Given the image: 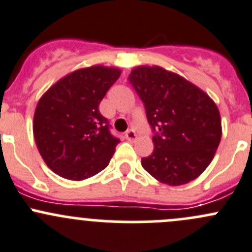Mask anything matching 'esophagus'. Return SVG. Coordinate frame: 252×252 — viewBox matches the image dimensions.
Listing matches in <instances>:
<instances>
[{
  "mask_svg": "<svg viewBox=\"0 0 252 252\" xmlns=\"http://www.w3.org/2000/svg\"><path fill=\"white\" fill-rule=\"evenodd\" d=\"M126 140L134 141L136 138H138V135H136V133L134 129H129V130L126 131Z\"/></svg>",
  "mask_w": 252,
  "mask_h": 252,
  "instance_id": "1",
  "label": "esophagus"
}]
</instances>
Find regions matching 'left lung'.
<instances>
[{
  "label": "left lung",
  "instance_id": "obj_1",
  "mask_svg": "<svg viewBox=\"0 0 252 252\" xmlns=\"http://www.w3.org/2000/svg\"><path fill=\"white\" fill-rule=\"evenodd\" d=\"M128 79L155 133V149L141 158L142 168L172 187L196 179L212 161L222 136L216 103L196 85L158 65L134 68Z\"/></svg>",
  "mask_w": 252,
  "mask_h": 252
}]
</instances>
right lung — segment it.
Listing matches in <instances>:
<instances>
[{
    "instance_id": "1",
    "label": "right lung",
    "mask_w": 252,
    "mask_h": 252,
    "mask_svg": "<svg viewBox=\"0 0 252 252\" xmlns=\"http://www.w3.org/2000/svg\"><path fill=\"white\" fill-rule=\"evenodd\" d=\"M121 75L118 68L93 65L65 75L37 102L32 131L48 168L69 180H84L110 163L119 139L98 110Z\"/></svg>"
}]
</instances>
